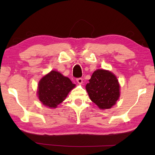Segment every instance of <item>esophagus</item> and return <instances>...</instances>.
<instances>
[{
    "label": "esophagus",
    "instance_id": "1",
    "mask_svg": "<svg viewBox=\"0 0 155 155\" xmlns=\"http://www.w3.org/2000/svg\"><path fill=\"white\" fill-rule=\"evenodd\" d=\"M77 83H78V84H82L83 83V79L81 78H77Z\"/></svg>",
    "mask_w": 155,
    "mask_h": 155
}]
</instances>
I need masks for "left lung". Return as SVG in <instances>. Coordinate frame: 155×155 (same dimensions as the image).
Wrapping results in <instances>:
<instances>
[{
    "mask_svg": "<svg viewBox=\"0 0 155 155\" xmlns=\"http://www.w3.org/2000/svg\"><path fill=\"white\" fill-rule=\"evenodd\" d=\"M86 90L91 101L100 109H110L118 100L120 84L115 74L106 70L98 69L91 75Z\"/></svg>",
    "mask_w": 155,
    "mask_h": 155,
    "instance_id": "1",
    "label": "left lung"
}]
</instances>
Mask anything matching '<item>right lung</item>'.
I'll return each mask as SVG.
<instances>
[{
    "label": "right lung",
    "mask_w": 155,
    "mask_h": 155,
    "mask_svg": "<svg viewBox=\"0 0 155 155\" xmlns=\"http://www.w3.org/2000/svg\"><path fill=\"white\" fill-rule=\"evenodd\" d=\"M74 87L75 84H73L69 78L52 70L41 78L38 83V98L44 105L56 108Z\"/></svg>",
    "instance_id": "obj_1"
}]
</instances>
